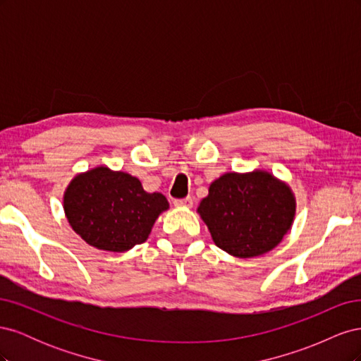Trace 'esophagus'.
<instances>
[{"mask_svg":"<svg viewBox=\"0 0 361 361\" xmlns=\"http://www.w3.org/2000/svg\"><path fill=\"white\" fill-rule=\"evenodd\" d=\"M173 203H174V206H178V207H191L192 206V199L191 197L176 199Z\"/></svg>","mask_w":361,"mask_h":361,"instance_id":"obj_1","label":"esophagus"}]
</instances>
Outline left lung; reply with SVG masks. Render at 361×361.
<instances>
[{"mask_svg": "<svg viewBox=\"0 0 361 361\" xmlns=\"http://www.w3.org/2000/svg\"><path fill=\"white\" fill-rule=\"evenodd\" d=\"M295 195L271 173H226L214 180L197 212L216 247L235 257H256L277 247L292 226Z\"/></svg>", "mask_w": 361, "mask_h": 361, "instance_id": "obj_1", "label": "left lung"}]
</instances>
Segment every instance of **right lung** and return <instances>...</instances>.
<instances>
[{
    "label": "right lung",
    "mask_w": 361,
    "mask_h": 361,
    "mask_svg": "<svg viewBox=\"0 0 361 361\" xmlns=\"http://www.w3.org/2000/svg\"><path fill=\"white\" fill-rule=\"evenodd\" d=\"M63 207L71 227L87 244L123 253L146 241L169 202L161 192H146L130 174L99 166L71 180Z\"/></svg>",
    "instance_id": "add662e5"
}]
</instances>
